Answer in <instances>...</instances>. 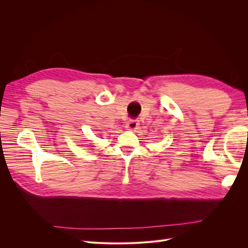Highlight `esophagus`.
I'll use <instances>...</instances> for the list:
<instances>
[{"instance_id": "obj_1", "label": "esophagus", "mask_w": 248, "mask_h": 248, "mask_svg": "<svg viewBox=\"0 0 248 248\" xmlns=\"http://www.w3.org/2000/svg\"><path fill=\"white\" fill-rule=\"evenodd\" d=\"M139 125H140V123H139L138 120H129V121L127 122V124H126V128L129 129V130H133V129L138 128Z\"/></svg>"}]
</instances>
